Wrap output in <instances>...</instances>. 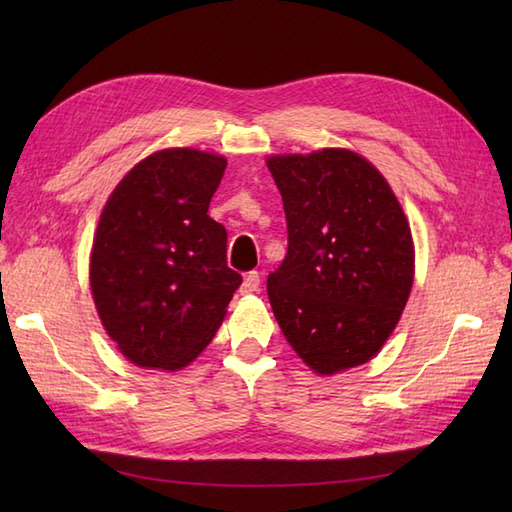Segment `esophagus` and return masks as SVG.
Returning a JSON list of instances; mask_svg holds the SVG:
<instances>
[{"label": "esophagus", "mask_w": 512, "mask_h": 512, "mask_svg": "<svg viewBox=\"0 0 512 512\" xmlns=\"http://www.w3.org/2000/svg\"><path fill=\"white\" fill-rule=\"evenodd\" d=\"M259 284H262V277H259L257 270H250V273L244 277L242 286H239V292H242V295H253V292L259 290Z\"/></svg>", "instance_id": "1"}]
</instances>
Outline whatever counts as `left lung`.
Masks as SVG:
<instances>
[{
	"mask_svg": "<svg viewBox=\"0 0 512 512\" xmlns=\"http://www.w3.org/2000/svg\"><path fill=\"white\" fill-rule=\"evenodd\" d=\"M288 253L268 275L275 319L303 363L336 374L394 332L413 284V242L380 171L347 149L270 156Z\"/></svg>",
	"mask_w": 512,
	"mask_h": 512,
	"instance_id": "8db88e82",
	"label": "left lung"
}]
</instances>
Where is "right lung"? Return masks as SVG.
Here are the masks:
<instances>
[{
    "instance_id": "right-lung-1",
    "label": "right lung",
    "mask_w": 512,
    "mask_h": 512,
    "mask_svg": "<svg viewBox=\"0 0 512 512\" xmlns=\"http://www.w3.org/2000/svg\"><path fill=\"white\" fill-rule=\"evenodd\" d=\"M226 160L162 149L118 182L96 228L90 286L103 328L140 367L180 369L211 343L242 275L209 217Z\"/></svg>"
}]
</instances>
